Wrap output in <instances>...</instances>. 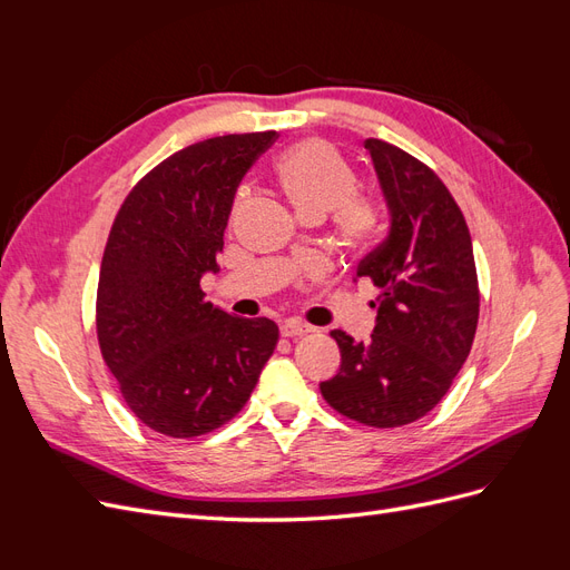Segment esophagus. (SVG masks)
<instances>
[{"mask_svg":"<svg viewBox=\"0 0 570 570\" xmlns=\"http://www.w3.org/2000/svg\"><path fill=\"white\" fill-rule=\"evenodd\" d=\"M281 333H283V337H299V335L312 333V325L299 323V321H285L281 325Z\"/></svg>","mask_w":570,"mask_h":570,"instance_id":"34e87169","label":"esophagus"}]
</instances>
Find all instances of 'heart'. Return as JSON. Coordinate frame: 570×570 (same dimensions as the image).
Masks as SVG:
<instances>
[{
  "mask_svg": "<svg viewBox=\"0 0 570 570\" xmlns=\"http://www.w3.org/2000/svg\"><path fill=\"white\" fill-rule=\"evenodd\" d=\"M278 178L299 218L323 220L335 214L342 237L354 245L368 243L377 233V209L368 199L354 195L352 166L327 142L306 140L285 151L278 161Z\"/></svg>",
  "mask_w": 570,
  "mask_h": 570,
  "instance_id": "heart-1",
  "label": "heart"
}]
</instances>
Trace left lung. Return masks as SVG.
<instances>
[{
  "label": "left lung",
  "mask_w": 570,
  "mask_h": 570,
  "mask_svg": "<svg viewBox=\"0 0 570 570\" xmlns=\"http://www.w3.org/2000/svg\"><path fill=\"white\" fill-rule=\"evenodd\" d=\"M387 204V237L361 258L356 278L381 289L368 342L333 331L340 371L321 383L342 416L400 428L440 404L469 358L480 292L473 243L450 189L419 159L366 140Z\"/></svg>",
  "instance_id": "obj_1"
}]
</instances>
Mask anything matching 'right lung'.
Listing matches in <instances>:
<instances>
[{
    "mask_svg": "<svg viewBox=\"0 0 570 570\" xmlns=\"http://www.w3.org/2000/svg\"><path fill=\"white\" fill-rule=\"evenodd\" d=\"M275 130L189 145L132 187L114 220L97 287L99 350L130 411L168 438L228 423L278 344L271 318L204 302L235 193Z\"/></svg>",
    "mask_w": 570,
    "mask_h": 570,
    "instance_id": "add662e5",
    "label": "right lung"
}]
</instances>
